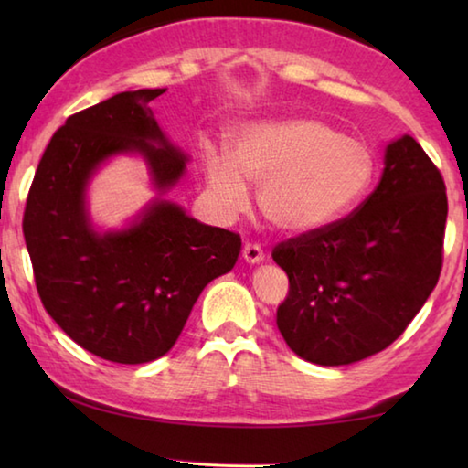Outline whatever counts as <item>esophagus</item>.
I'll list each match as a JSON object with an SVG mask.
<instances>
[{
    "label": "esophagus",
    "mask_w": 468,
    "mask_h": 468,
    "mask_svg": "<svg viewBox=\"0 0 468 468\" xmlns=\"http://www.w3.org/2000/svg\"><path fill=\"white\" fill-rule=\"evenodd\" d=\"M243 260L248 264H260L264 260V251L260 250V245H253V243H245L243 245V251H241Z\"/></svg>",
    "instance_id": "34e87169"
}]
</instances>
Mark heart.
I'll use <instances>...</instances> for the list:
<instances>
[{"mask_svg": "<svg viewBox=\"0 0 468 468\" xmlns=\"http://www.w3.org/2000/svg\"><path fill=\"white\" fill-rule=\"evenodd\" d=\"M202 167L212 204L233 218L248 208L250 184L268 223L289 235L335 225L357 208L374 186L378 161L366 140L343 136L318 117L248 123L233 133V150L206 142Z\"/></svg>", "mask_w": 468, "mask_h": 468, "instance_id": "b5f03b06", "label": "heart"}]
</instances>
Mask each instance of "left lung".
Returning <instances> with one entry per match:
<instances>
[{"label": "left lung", "instance_id": "1", "mask_svg": "<svg viewBox=\"0 0 468 468\" xmlns=\"http://www.w3.org/2000/svg\"><path fill=\"white\" fill-rule=\"evenodd\" d=\"M446 217V186L419 142H388L357 212L272 251L289 276L276 326L291 351L335 367L392 345L438 284Z\"/></svg>", "mask_w": 468, "mask_h": 468}]
</instances>
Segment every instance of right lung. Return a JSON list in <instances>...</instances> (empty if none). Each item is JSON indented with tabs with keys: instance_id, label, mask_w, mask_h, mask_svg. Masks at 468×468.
Returning <instances> with one entry per match:
<instances>
[{
	"instance_id": "right-lung-1",
	"label": "right lung",
	"mask_w": 468,
	"mask_h": 468,
	"mask_svg": "<svg viewBox=\"0 0 468 468\" xmlns=\"http://www.w3.org/2000/svg\"><path fill=\"white\" fill-rule=\"evenodd\" d=\"M163 92H120L68 117L38 163L22 223L47 314L86 351L125 366L169 353L206 284L241 250L239 235L167 197L189 156L148 107ZM117 155L147 165L155 196L123 228L101 229L88 189Z\"/></svg>"
}]
</instances>
